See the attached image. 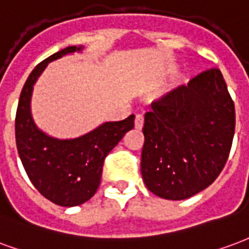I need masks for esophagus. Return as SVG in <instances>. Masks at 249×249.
<instances>
[{
	"instance_id": "1",
	"label": "esophagus",
	"mask_w": 249,
	"mask_h": 249,
	"mask_svg": "<svg viewBox=\"0 0 249 249\" xmlns=\"http://www.w3.org/2000/svg\"><path fill=\"white\" fill-rule=\"evenodd\" d=\"M143 122H144V118H143L142 114H138L137 117H135V128L138 130H141L143 127Z\"/></svg>"
}]
</instances>
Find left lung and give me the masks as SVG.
I'll return each mask as SVG.
<instances>
[{
	"instance_id": "left-lung-1",
	"label": "left lung",
	"mask_w": 249,
	"mask_h": 249,
	"mask_svg": "<svg viewBox=\"0 0 249 249\" xmlns=\"http://www.w3.org/2000/svg\"><path fill=\"white\" fill-rule=\"evenodd\" d=\"M144 115L141 172L150 191L183 200L213 183L235 134V105L219 69L201 72Z\"/></svg>"
}]
</instances>
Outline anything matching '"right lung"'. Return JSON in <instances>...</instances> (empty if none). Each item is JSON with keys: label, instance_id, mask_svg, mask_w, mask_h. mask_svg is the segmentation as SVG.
I'll return each instance as SVG.
<instances>
[{"label": "right lung", "instance_id": "1", "mask_svg": "<svg viewBox=\"0 0 249 249\" xmlns=\"http://www.w3.org/2000/svg\"><path fill=\"white\" fill-rule=\"evenodd\" d=\"M83 46H69L34 67L23 85L16 114L18 155L38 192L62 207L79 206L97 192L103 162L127 131L134 128L135 115L119 122H105L92 131L72 139H58L39 130L30 110L34 85L49 63L79 53Z\"/></svg>", "mask_w": 249, "mask_h": 249}]
</instances>
